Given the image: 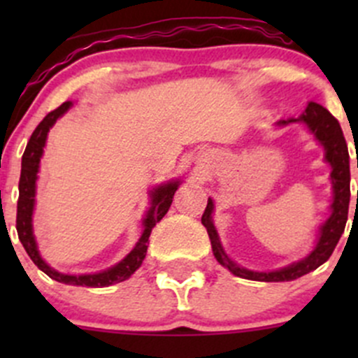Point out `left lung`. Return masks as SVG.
Instances as JSON below:
<instances>
[{
	"label": "left lung",
	"instance_id": "8db88e82",
	"mask_svg": "<svg viewBox=\"0 0 358 358\" xmlns=\"http://www.w3.org/2000/svg\"><path fill=\"white\" fill-rule=\"evenodd\" d=\"M294 122H301V124L306 126V129L312 133L313 138L322 145L324 161L331 166L329 180L333 183V202L329 206V216L319 227L315 246L305 258L292 262L291 265L282 266V268L270 270V272H258V270H249L246 266L237 265L225 252L222 241H220L218 230H216L215 222H213L215 202L209 197L201 222L208 230L213 255H215L216 262L220 265H223L234 275L243 277V279L259 280V282H287V280L298 279V277L305 275V273L312 272V270L319 268L322 263H326L329 256L333 255L339 237L345 232L350 206V156L341 126L329 110L324 109L317 102H308L306 109L298 117L280 119L277 126H287L294 124Z\"/></svg>",
	"mask_w": 358,
	"mask_h": 358
}]
</instances>
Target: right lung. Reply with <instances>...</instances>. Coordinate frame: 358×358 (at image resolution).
<instances>
[{"mask_svg": "<svg viewBox=\"0 0 358 358\" xmlns=\"http://www.w3.org/2000/svg\"><path fill=\"white\" fill-rule=\"evenodd\" d=\"M74 106L72 102H64L59 109L52 110L41 122L34 133L29 138L27 147L22 156V169H20V182H19V202H17V234L22 243L25 251H27L29 258L38 265L41 272H45L50 279L57 280V282L69 284V286H85V287H107L112 284L122 282V280L129 279L136 270L140 268L142 262L145 259L147 248H149V237L152 229L156 227L157 222H161L162 216L168 213L169 206L173 202V196L178 190L180 180H169V182L156 185L152 190H149V209H147L145 216L142 220V236H140L138 243L135 248L124 256L119 263L112 265L110 268L102 270V272L95 273H62L59 270L52 268L45 259L41 258V252L38 249L34 236V225H32V215H34L36 208V182H38L39 173V162H41L43 152H45L46 138L52 129V126L62 117L66 112Z\"/></svg>", "mask_w": 358, "mask_h": 358, "instance_id": "1", "label": "right lung"}]
</instances>
